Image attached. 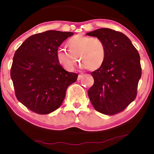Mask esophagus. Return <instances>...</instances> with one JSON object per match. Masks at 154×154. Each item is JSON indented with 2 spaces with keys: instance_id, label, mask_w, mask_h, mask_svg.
Returning a JSON list of instances; mask_svg holds the SVG:
<instances>
[{
  "instance_id": "obj_1",
  "label": "esophagus",
  "mask_w": 154,
  "mask_h": 154,
  "mask_svg": "<svg viewBox=\"0 0 154 154\" xmlns=\"http://www.w3.org/2000/svg\"><path fill=\"white\" fill-rule=\"evenodd\" d=\"M83 75H82V74H79V75H78V81L81 80L82 78H83Z\"/></svg>"
}]
</instances>
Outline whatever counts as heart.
<instances>
[{"mask_svg":"<svg viewBox=\"0 0 154 154\" xmlns=\"http://www.w3.org/2000/svg\"><path fill=\"white\" fill-rule=\"evenodd\" d=\"M69 52L64 49L57 51V60L68 71H73L78 63L81 67L94 71L104 64L106 57V48L104 41L100 38L81 34L75 35L66 43Z\"/></svg>","mask_w":154,"mask_h":154,"instance_id":"1","label":"heart"}]
</instances>
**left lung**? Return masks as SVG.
Instances as JSON below:
<instances>
[{"label": "left lung", "mask_w": 154, "mask_h": 154, "mask_svg": "<svg viewBox=\"0 0 154 154\" xmlns=\"http://www.w3.org/2000/svg\"><path fill=\"white\" fill-rule=\"evenodd\" d=\"M86 34L100 38L106 48L104 64L91 73L94 84L88 90V97L98 112L116 114L136 98L142 75L140 54L130 40L119 31L102 28Z\"/></svg>", "instance_id": "left-lung-1"}]
</instances>
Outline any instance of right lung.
<instances>
[{"instance_id":"1","label":"right lung","mask_w":154,"mask_h":154,"mask_svg":"<svg viewBox=\"0 0 154 154\" xmlns=\"http://www.w3.org/2000/svg\"><path fill=\"white\" fill-rule=\"evenodd\" d=\"M73 32L50 30L29 37L14 54L10 71L16 97L26 108L48 114L62 104L78 74L59 64L58 48Z\"/></svg>"}]
</instances>
